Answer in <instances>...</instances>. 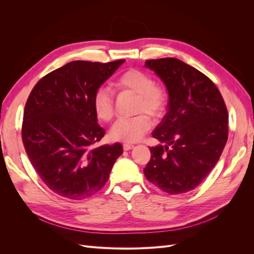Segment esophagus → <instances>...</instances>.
<instances>
[{"label":"esophagus","mask_w":254,"mask_h":254,"mask_svg":"<svg viewBox=\"0 0 254 254\" xmlns=\"http://www.w3.org/2000/svg\"><path fill=\"white\" fill-rule=\"evenodd\" d=\"M133 147H134V145L131 143H124V145H123V148H124V150H130Z\"/></svg>","instance_id":"obj_1"}]
</instances>
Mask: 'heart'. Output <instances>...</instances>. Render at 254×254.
<instances>
[{"instance_id":"b5f03b06","label":"heart","mask_w":254,"mask_h":254,"mask_svg":"<svg viewBox=\"0 0 254 254\" xmlns=\"http://www.w3.org/2000/svg\"><path fill=\"white\" fill-rule=\"evenodd\" d=\"M119 90H127L136 95L135 112H146L151 118L158 119L165 111L167 96L165 90L155 84L151 76L136 68L122 73L114 82ZM93 109L97 119L110 122L114 115L113 95L109 89L99 87L93 95ZM151 122L143 113L130 119H120L110 130V136L114 141L136 142L148 131Z\"/></svg>"}]
</instances>
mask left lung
Masks as SVG:
<instances>
[{"mask_svg": "<svg viewBox=\"0 0 254 254\" xmlns=\"http://www.w3.org/2000/svg\"><path fill=\"white\" fill-rule=\"evenodd\" d=\"M168 92L167 112L152 131L145 177L160 190L179 195L194 190L216 165L228 140V110L219 90L204 74L177 58L145 63Z\"/></svg>", "mask_w": 254, "mask_h": 254, "instance_id": "obj_1", "label": "left lung"}]
</instances>
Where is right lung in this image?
I'll list each match as a JSON object with an SVG mask.
<instances>
[{
  "label": "right lung",
  "mask_w": 254,
  "mask_h": 254,
  "mask_svg": "<svg viewBox=\"0 0 254 254\" xmlns=\"http://www.w3.org/2000/svg\"><path fill=\"white\" fill-rule=\"evenodd\" d=\"M124 63L71 61L45 75L30 92L22 141L41 180L61 197L81 200L93 196L123 153L120 143L93 146L105 135L93 95Z\"/></svg>",
  "instance_id": "1"
}]
</instances>
